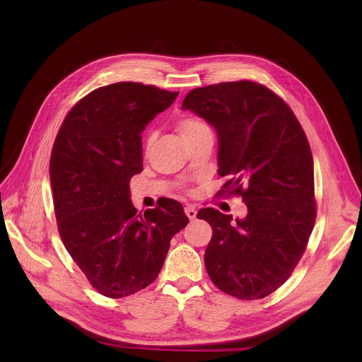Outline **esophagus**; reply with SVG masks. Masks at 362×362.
<instances>
[{
	"instance_id": "34e87169",
	"label": "esophagus",
	"mask_w": 362,
	"mask_h": 362,
	"mask_svg": "<svg viewBox=\"0 0 362 362\" xmlns=\"http://www.w3.org/2000/svg\"><path fill=\"white\" fill-rule=\"evenodd\" d=\"M185 214H186V216H187L190 221H193V219H196L197 211L194 209V206H186V208H185Z\"/></svg>"
}]
</instances>
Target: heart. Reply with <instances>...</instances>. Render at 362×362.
<instances>
[{
	"label": "heart",
	"mask_w": 362,
	"mask_h": 362,
	"mask_svg": "<svg viewBox=\"0 0 362 362\" xmlns=\"http://www.w3.org/2000/svg\"><path fill=\"white\" fill-rule=\"evenodd\" d=\"M204 129H208V126H206L200 119L193 117V116L182 117L177 123V130H179L182 137H187V136H190L196 132L204 130Z\"/></svg>",
	"instance_id": "1"
}]
</instances>
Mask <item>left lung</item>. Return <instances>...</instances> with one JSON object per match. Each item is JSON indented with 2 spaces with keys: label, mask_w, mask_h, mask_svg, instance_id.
I'll return each instance as SVG.
<instances>
[{
  "label": "left lung",
  "mask_w": 362,
  "mask_h": 362,
  "mask_svg": "<svg viewBox=\"0 0 362 362\" xmlns=\"http://www.w3.org/2000/svg\"><path fill=\"white\" fill-rule=\"evenodd\" d=\"M190 110L218 133L223 193L240 194L247 215L232 219L200 209L212 239L204 267L212 282L239 299H261L291 276L315 223L314 160L286 103L262 84L242 80L192 90Z\"/></svg>",
  "instance_id": "1"
}]
</instances>
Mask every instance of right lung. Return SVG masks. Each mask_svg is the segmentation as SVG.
Instances as JSON below:
<instances>
[{
	"instance_id": "right-lung-1",
	"label": "right lung",
	"mask_w": 362,
	"mask_h": 362,
	"mask_svg": "<svg viewBox=\"0 0 362 362\" xmlns=\"http://www.w3.org/2000/svg\"><path fill=\"white\" fill-rule=\"evenodd\" d=\"M141 83L100 87L70 110L56 137L49 180L62 240L105 296H129L158 278L189 219L166 199L137 212L130 179L143 170L141 133L177 97Z\"/></svg>"
}]
</instances>
